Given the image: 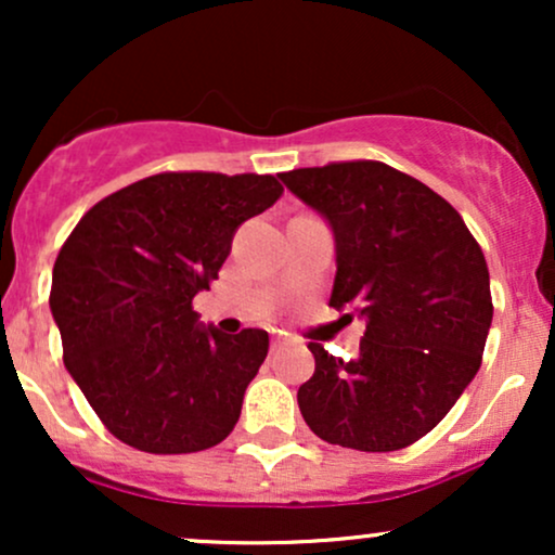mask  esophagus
<instances>
[{"instance_id":"esophagus-1","label":"esophagus","mask_w":555,"mask_h":555,"mask_svg":"<svg viewBox=\"0 0 555 555\" xmlns=\"http://www.w3.org/2000/svg\"><path fill=\"white\" fill-rule=\"evenodd\" d=\"M284 344H289V339H286V336H284V334L273 336V339H271V349H282V347H284Z\"/></svg>"}]
</instances>
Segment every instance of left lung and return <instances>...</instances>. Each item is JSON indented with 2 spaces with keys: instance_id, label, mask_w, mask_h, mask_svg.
Instances as JSON below:
<instances>
[{
  "instance_id": "8db88e82",
  "label": "left lung",
  "mask_w": 555,
  "mask_h": 555,
  "mask_svg": "<svg viewBox=\"0 0 555 555\" xmlns=\"http://www.w3.org/2000/svg\"><path fill=\"white\" fill-rule=\"evenodd\" d=\"M282 182L334 232L328 305L365 318L354 360L308 344L315 373L299 386V412L344 449H406L480 371L493 321L486 256L449 201L388 164L292 169Z\"/></svg>"
}]
</instances>
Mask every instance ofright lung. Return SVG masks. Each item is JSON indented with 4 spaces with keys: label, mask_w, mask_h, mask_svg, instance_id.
<instances>
[{
    "label": "right lung",
    "mask_w": 555,
    "mask_h": 555,
    "mask_svg": "<svg viewBox=\"0 0 555 555\" xmlns=\"http://www.w3.org/2000/svg\"><path fill=\"white\" fill-rule=\"evenodd\" d=\"M282 193L271 175L164 171L95 203L62 245L49 295L62 358L122 443L193 454L237 425L269 334L201 326L193 297L219 279L242 221Z\"/></svg>",
    "instance_id": "obj_1"
}]
</instances>
